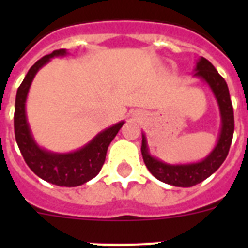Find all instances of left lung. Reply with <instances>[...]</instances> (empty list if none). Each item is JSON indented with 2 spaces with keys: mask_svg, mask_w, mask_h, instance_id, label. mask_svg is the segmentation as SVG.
<instances>
[{
  "mask_svg": "<svg viewBox=\"0 0 248 248\" xmlns=\"http://www.w3.org/2000/svg\"><path fill=\"white\" fill-rule=\"evenodd\" d=\"M196 71H198L197 76L202 77L215 93L220 107L221 121H223L219 141L215 149L211 152V155L202 162L192 163V165H166L148 155L147 143H145L144 136L143 143H141V155H143L144 163L151 171L152 175L166 184L184 186V188L200 184L201 181L211 176L212 173L223 165L229 153L233 132H234V112H233L231 95H229L225 79L217 73L215 67L204 58H201L197 62Z\"/></svg>",
  "mask_w": 248,
  "mask_h": 248,
  "instance_id": "1",
  "label": "left lung"
}]
</instances>
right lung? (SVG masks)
<instances>
[{
  "label": "right lung",
  "instance_id": "1",
  "mask_svg": "<svg viewBox=\"0 0 248 248\" xmlns=\"http://www.w3.org/2000/svg\"><path fill=\"white\" fill-rule=\"evenodd\" d=\"M65 50L59 48L48 55H45L33 64L25 78L16 91L15 113H14V131L17 147L28 167L37 176L59 186H78L86 181L91 180L100 172L104 165L105 155L110 141L120 131L124 122L107 128L90 141L82 149L69 155H55L42 151L37 147L29 131L25 118V99L33 77L42 65L47 63L54 56L64 55Z\"/></svg>",
  "mask_w": 248,
  "mask_h": 248
}]
</instances>
